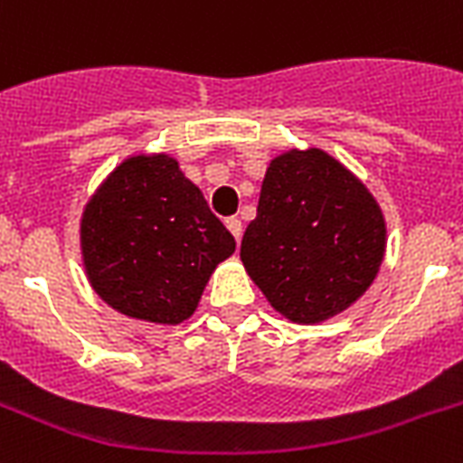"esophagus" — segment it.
I'll return each instance as SVG.
<instances>
[{"label":"esophagus","mask_w":463,"mask_h":463,"mask_svg":"<svg viewBox=\"0 0 463 463\" xmlns=\"http://www.w3.org/2000/svg\"><path fill=\"white\" fill-rule=\"evenodd\" d=\"M225 228H228V231L232 232V238L240 242V238H242V221H240V218H228V221H225Z\"/></svg>","instance_id":"esophagus-1"}]
</instances>
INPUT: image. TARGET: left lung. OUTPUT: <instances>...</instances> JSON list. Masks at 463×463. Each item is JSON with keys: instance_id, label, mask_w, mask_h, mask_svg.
I'll return each mask as SVG.
<instances>
[{"instance_id": "8db88e82", "label": "left lung", "mask_w": 463, "mask_h": 463, "mask_svg": "<svg viewBox=\"0 0 463 463\" xmlns=\"http://www.w3.org/2000/svg\"><path fill=\"white\" fill-rule=\"evenodd\" d=\"M384 247L370 189L322 148H290L269 163L240 260L279 315L319 324L373 286Z\"/></svg>"}]
</instances>
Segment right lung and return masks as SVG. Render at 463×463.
Returning a JSON list of instances; mask_svg holds the SVG:
<instances>
[{
    "label": "right lung",
    "mask_w": 463,
    "mask_h": 463,
    "mask_svg": "<svg viewBox=\"0 0 463 463\" xmlns=\"http://www.w3.org/2000/svg\"><path fill=\"white\" fill-rule=\"evenodd\" d=\"M232 252L235 238L167 154L125 158L83 206L81 260L89 283L132 319H189L211 274Z\"/></svg>",
    "instance_id": "obj_1"
}]
</instances>
